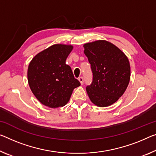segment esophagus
I'll list each match as a JSON object with an SVG mask.
<instances>
[{
  "label": "esophagus",
  "instance_id": "1",
  "mask_svg": "<svg viewBox=\"0 0 156 156\" xmlns=\"http://www.w3.org/2000/svg\"><path fill=\"white\" fill-rule=\"evenodd\" d=\"M79 81H80L81 84H83V76H80V77H79Z\"/></svg>",
  "mask_w": 156,
  "mask_h": 156
}]
</instances>
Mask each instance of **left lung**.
Returning a JSON list of instances; mask_svg holds the SVG:
<instances>
[{
	"instance_id": "left-lung-1",
	"label": "left lung",
	"mask_w": 156,
	"mask_h": 156,
	"mask_svg": "<svg viewBox=\"0 0 156 156\" xmlns=\"http://www.w3.org/2000/svg\"><path fill=\"white\" fill-rule=\"evenodd\" d=\"M83 47L93 73V81L86 86V92L93 104L100 107L109 106L128 87L130 78L128 59L118 47L106 40L86 43Z\"/></svg>"
}]
</instances>
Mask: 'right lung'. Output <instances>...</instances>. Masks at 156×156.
I'll use <instances>...</instances> for the list:
<instances>
[{
    "label": "right lung",
    "mask_w": 156,
    "mask_h": 156,
    "mask_svg": "<svg viewBox=\"0 0 156 156\" xmlns=\"http://www.w3.org/2000/svg\"><path fill=\"white\" fill-rule=\"evenodd\" d=\"M73 48L72 45H52L37 54L28 66V84L35 96L45 106L63 107L74 88L81 85L66 63Z\"/></svg>",
    "instance_id": "add662e5"
}]
</instances>
